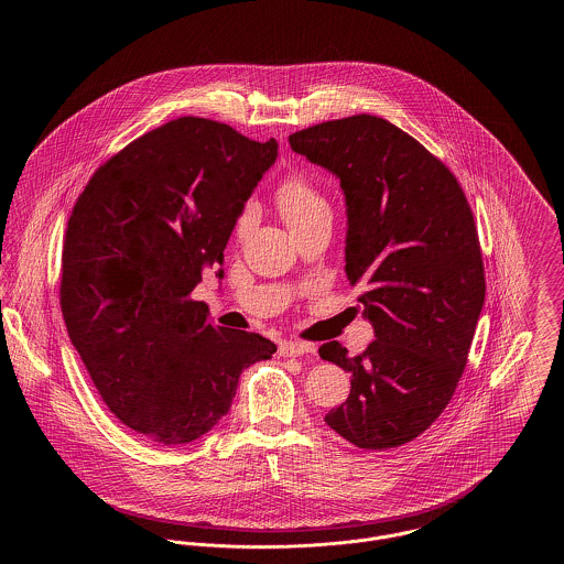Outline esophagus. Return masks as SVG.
Segmentation results:
<instances>
[{
    "instance_id": "esophagus-1",
    "label": "esophagus",
    "mask_w": 564,
    "mask_h": 564,
    "mask_svg": "<svg viewBox=\"0 0 564 564\" xmlns=\"http://www.w3.org/2000/svg\"><path fill=\"white\" fill-rule=\"evenodd\" d=\"M315 347L308 345V343H281L279 347V355L281 357H300V355H306V352H313Z\"/></svg>"
}]
</instances>
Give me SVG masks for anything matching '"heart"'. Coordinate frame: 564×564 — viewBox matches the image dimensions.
<instances>
[{
    "label": "heart",
    "instance_id": "b5f03b06",
    "mask_svg": "<svg viewBox=\"0 0 564 564\" xmlns=\"http://www.w3.org/2000/svg\"><path fill=\"white\" fill-rule=\"evenodd\" d=\"M274 203L292 232H297L325 217H332L329 203L325 200V196L302 173H294L281 182L274 194ZM253 219V207H245L235 224V241L242 242L249 237Z\"/></svg>",
    "mask_w": 564,
    "mask_h": 564
}]
</instances>
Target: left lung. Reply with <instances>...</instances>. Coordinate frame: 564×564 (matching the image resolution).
Listing matches in <instances>:
<instances>
[{
    "mask_svg": "<svg viewBox=\"0 0 564 564\" xmlns=\"http://www.w3.org/2000/svg\"><path fill=\"white\" fill-rule=\"evenodd\" d=\"M292 150L332 171L347 198V276L361 285L376 340L350 357L347 402L325 423L350 444L389 451L430 430L455 395L482 311V251L453 171L384 118L357 113L290 134Z\"/></svg>",
    "mask_w": 564,
    "mask_h": 564,
    "instance_id": "8db88e82",
    "label": "left lung"
}]
</instances>
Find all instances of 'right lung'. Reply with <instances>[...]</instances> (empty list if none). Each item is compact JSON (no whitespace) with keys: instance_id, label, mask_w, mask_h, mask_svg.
<instances>
[{"instance_id":"add662e5","label":"right lung","mask_w":564,"mask_h":564,"mask_svg":"<svg viewBox=\"0 0 564 564\" xmlns=\"http://www.w3.org/2000/svg\"><path fill=\"white\" fill-rule=\"evenodd\" d=\"M276 148L184 116L104 162L72 209L61 262L67 334L109 412L152 444H188L215 427L242 370L276 350L260 334L215 327L192 300L203 272L224 264Z\"/></svg>"}]
</instances>
